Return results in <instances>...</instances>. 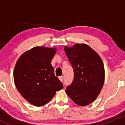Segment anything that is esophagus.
Returning <instances> with one entry per match:
<instances>
[{"label":"esophagus","instance_id":"1","mask_svg":"<svg viewBox=\"0 0 125 125\" xmlns=\"http://www.w3.org/2000/svg\"><path fill=\"white\" fill-rule=\"evenodd\" d=\"M59 80H60L62 82H63V76L59 77Z\"/></svg>","mask_w":125,"mask_h":125}]
</instances>
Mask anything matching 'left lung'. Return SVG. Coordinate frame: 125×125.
Listing matches in <instances>:
<instances>
[{
    "label": "left lung",
    "instance_id": "8db88e82",
    "mask_svg": "<svg viewBox=\"0 0 125 125\" xmlns=\"http://www.w3.org/2000/svg\"><path fill=\"white\" fill-rule=\"evenodd\" d=\"M65 51L73 68L74 78L66 93L78 105L84 106L96 99L104 81V69L101 58L90 46L77 43L65 47Z\"/></svg>",
    "mask_w": 125,
    "mask_h": 125
}]
</instances>
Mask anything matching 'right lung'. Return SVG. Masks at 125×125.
Here are the masks:
<instances>
[{
	"mask_svg": "<svg viewBox=\"0 0 125 125\" xmlns=\"http://www.w3.org/2000/svg\"><path fill=\"white\" fill-rule=\"evenodd\" d=\"M56 49L36 46L26 51L17 61L14 80L17 90L32 105L48 103L63 84L55 76L51 60Z\"/></svg>",
	"mask_w": 125,
	"mask_h": 125,
	"instance_id": "right-lung-1",
	"label": "right lung"
}]
</instances>
